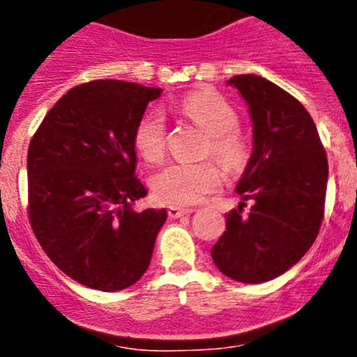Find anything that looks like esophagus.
Listing matches in <instances>:
<instances>
[{
	"label": "esophagus",
	"instance_id": "1",
	"mask_svg": "<svg viewBox=\"0 0 357 357\" xmlns=\"http://www.w3.org/2000/svg\"><path fill=\"white\" fill-rule=\"evenodd\" d=\"M190 213H192V210H190V208H179V206L167 208V215H169L171 218H181V216L190 215Z\"/></svg>",
	"mask_w": 357,
	"mask_h": 357
}]
</instances>
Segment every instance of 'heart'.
I'll use <instances>...</instances> for the list:
<instances>
[{"label":"heart","instance_id":"b5f03b06","mask_svg":"<svg viewBox=\"0 0 357 357\" xmlns=\"http://www.w3.org/2000/svg\"><path fill=\"white\" fill-rule=\"evenodd\" d=\"M184 117L191 119L210 136L206 154H211L227 171H238L248 159V147L236 130L238 114L223 97L211 90L188 93L178 104ZM134 147L147 162H161L166 154V122L151 112L134 129ZM221 186L220 169L211 162H173L153 179V191L169 204H196Z\"/></svg>","mask_w":357,"mask_h":357}]
</instances>
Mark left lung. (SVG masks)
<instances>
[{
	"mask_svg": "<svg viewBox=\"0 0 357 357\" xmlns=\"http://www.w3.org/2000/svg\"><path fill=\"white\" fill-rule=\"evenodd\" d=\"M253 124V151L236 184L248 215L227 213V231L213 245L221 273L243 284L268 282L312 247L324 218L327 155L317 127L296 97L264 77L235 75ZM241 202L240 204H243Z\"/></svg>",
	"mask_w": 357,
	"mask_h": 357,
	"instance_id": "8db88e82",
	"label": "left lung"
}]
</instances>
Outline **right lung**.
Here are the masks:
<instances>
[{
	"instance_id": "1",
	"label": "right lung",
	"mask_w": 357,
	"mask_h": 357,
	"mask_svg": "<svg viewBox=\"0 0 357 357\" xmlns=\"http://www.w3.org/2000/svg\"><path fill=\"white\" fill-rule=\"evenodd\" d=\"M162 90L93 80L68 90L28 147V218L50 260L79 284L124 290L144 275L167 211L132 204L134 129Z\"/></svg>"
}]
</instances>
